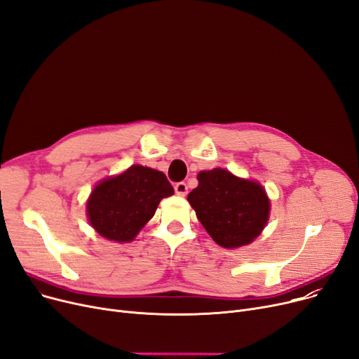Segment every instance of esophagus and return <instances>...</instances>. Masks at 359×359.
Returning a JSON list of instances; mask_svg holds the SVG:
<instances>
[{"mask_svg":"<svg viewBox=\"0 0 359 359\" xmlns=\"http://www.w3.org/2000/svg\"><path fill=\"white\" fill-rule=\"evenodd\" d=\"M175 191L179 196H186L187 195V184L184 182H179L175 184Z\"/></svg>","mask_w":359,"mask_h":359,"instance_id":"34e87169","label":"esophagus"}]
</instances>
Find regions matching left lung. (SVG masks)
<instances>
[{
    "label": "left lung",
    "instance_id": "1",
    "mask_svg": "<svg viewBox=\"0 0 359 359\" xmlns=\"http://www.w3.org/2000/svg\"><path fill=\"white\" fill-rule=\"evenodd\" d=\"M198 180L187 201L219 246H246L265 229L271 205L259 183L238 179L222 168L201 172Z\"/></svg>",
    "mask_w": 359,
    "mask_h": 359
}]
</instances>
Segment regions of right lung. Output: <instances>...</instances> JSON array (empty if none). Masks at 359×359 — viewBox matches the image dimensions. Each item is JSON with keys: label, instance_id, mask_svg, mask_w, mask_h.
Returning a JSON list of instances; mask_svg holds the SVG:
<instances>
[{"label": "right lung", "instance_id": "1", "mask_svg": "<svg viewBox=\"0 0 359 359\" xmlns=\"http://www.w3.org/2000/svg\"><path fill=\"white\" fill-rule=\"evenodd\" d=\"M173 194L164 173L135 164L94 187L87 215L93 229L107 240L130 241L153 218L160 201Z\"/></svg>", "mask_w": 359, "mask_h": 359}]
</instances>
